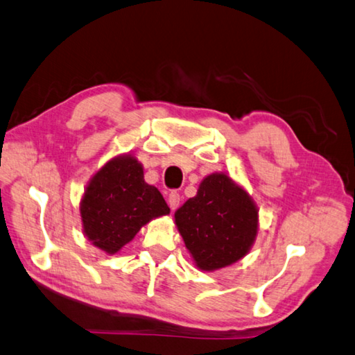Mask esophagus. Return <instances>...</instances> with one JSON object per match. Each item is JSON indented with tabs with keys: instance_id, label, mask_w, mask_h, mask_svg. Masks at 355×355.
<instances>
[{
	"instance_id": "34e87169",
	"label": "esophagus",
	"mask_w": 355,
	"mask_h": 355,
	"mask_svg": "<svg viewBox=\"0 0 355 355\" xmlns=\"http://www.w3.org/2000/svg\"><path fill=\"white\" fill-rule=\"evenodd\" d=\"M179 202H181V195L178 191H170V195H168V206H170V209H178Z\"/></svg>"
}]
</instances>
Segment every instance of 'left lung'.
Segmentation results:
<instances>
[{"label": "left lung", "mask_w": 355, "mask_h": 355, "mask_svg": "<svg viewBox=\"0 0 355 355\" xmlns=\"http://www.w3.org/2000/svg\"><path fill=\"white\" fill-rule=\"evenodd\" d=\"M196 265L214 271L237 262L257 234V209L246 191L226 174H210L195 198L174 214Z\"/></svg>", "instance_id": "1"}]
</instances>
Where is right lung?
Returning <instances> with one entry per match:
<instances>
[{"label":"right lung","mask_w":355,"mask_h":355,"mask_svg":"<svg viewBox=\"0 0 355 355\" xmlns=\"http://www.w3.org/2000/svg\"><path fill=\"white\" fill-rule=\"evenodd\" d=\"M168 214L164 196L145 182L141 165L130 155L107 162L92 178L80 201L87 239L109 254L120 251L149 220Z\"/></svg>","instance_id":"1"}]
</instances>
